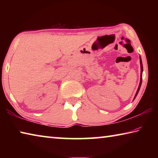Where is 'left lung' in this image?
<instances>
[{
    "label": "left lung",
    "instance_id": "8db88e82",
    "mask_svg": "<svg viewBox=\"0 0 158 158\" xmlns=\"http://www.w3.org/2000/svg\"><path fill=\"white\" fill-rule=\"evenodd\" d=\"M139 60H140V66H141V75H140V82H139V87H138V89L137 90V93H136V94L135 95V98H134V100L137 97V95L138 94L139 91V89L141 88V82H142V73H143V65H142V61H141V56L139 57Z\"/></svg>",
    "mask_w": 158,
    "mask_h": 158
}]
</instances>
